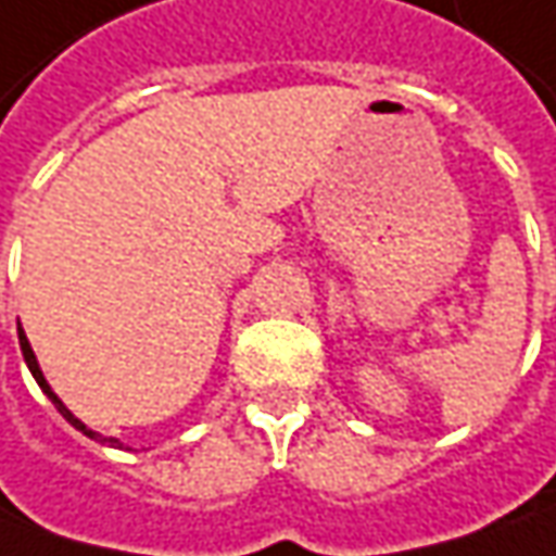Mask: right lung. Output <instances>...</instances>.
<instances>
[{"mask_svg":"<svg viewBox=\"0 0 556 556\" xmlns=\"http://www.w3.org/2000/svg\"><path fill=\"white\" fill-rule=\"evenodd\" d=\"M17 340H21V353H24V362H27V368H30V374H33V377H36V383L42 387V393L52 399L54 408H58L61 415L67 417V424H74L76 430H79V433H86V437H89V439H98V442H111V445H117L114 439H104V437H101V433H96V430H89V427H86V424H83L79 417H74V415H71V412H67V405H64V402H61V399H58V395L52 393V387L46 383V377H42V371H39V365H36V355H33L30 343H27V333L21 331V328H17Z\"/></svg>","mask_w":556,"mask_h":556,"instance_id":"1","label":"right lung"}]
</instances>
